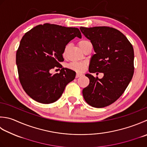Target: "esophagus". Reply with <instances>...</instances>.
Returning a JSON list of instances; mask_svg holds the SVG:
<instances>
[{"mask_svg":"<svg viewBox=\"0 0 147 147\" xmlns=\"http://www.w3.org/2000/svg\"><path fill=\"white\" fill-rule=\"evenodd\" d=\"M83 76L82 74L76 73V78H79V77H80V76Z\"/></svg>","mask_w":147,"mask_h":147,"instance_id":"obj_1","label":"esophagus"}]
</instances>
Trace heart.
Returning a JSON list of instances; mask_svg holds the SVG:
<instances>
[{"label": "heart", "mask_w": 147, "mask_h": 147, "mask_svg": "<svg viewBox=\"0 0 147 147\" xmlns=\"http://www.w3.org/2000/svg\"><path fill=\"white\" fill-rule=\"evenodd\" d=\"M89 41H87V40H81L78 42V46L80 48L83 50V48L85 46V45L88 43ZM66 51H67V49H65L64 51V55L66 53ZM68 68H69L70 69L73 70L74 71H76L78 73H82L85 70L86 67H87V63L84 62H73L71 63L68 65Z\"/></svg>", "instance_id": "1"}]
</instances>
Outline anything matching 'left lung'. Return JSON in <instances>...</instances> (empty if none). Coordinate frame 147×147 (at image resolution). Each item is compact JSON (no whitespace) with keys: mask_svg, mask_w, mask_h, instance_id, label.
<instances>
[{"mask_svg":"<svg viewBox=\"0 0 147 147\" xmlns=\"http://www.w3.org/2000/svg\"><path fill=\"white\" fill-rule=\"evenodd\" d=\"M80 30L92 44L95 51L85 76L90 80L82 93L85 101L94 108L110 105L124 92L134 74V50L127 37L109 27H81ZM102 72L101 79L91 74Z\"/></svg>","mask_w":147,"mask_h":147,"instance_id":"8db88e82","label":"left lung"}]
</instances>
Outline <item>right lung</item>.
Masks as SVG:
<instances>
[{
  "label": "right lung",
  "instance_id": "right-lung-1",
  "mask_svg": "<svg viewBox=\"0 0 147 147\" xmlns=\"http://www.w3.org/2000/svg\"><path fill=\"white\" fill-rule=\"evenodd\" d=\"M75 37L82 38L75 27L45 24L39 25L23 36L16 51V63L20 83L32 99L42 104L55 102L76 73L62 67L65 46ZM61 68L59 74L50 70Z\"/></svg>",
  "mask_w": 147,
  "mask_h": 147
}]
</instances>
